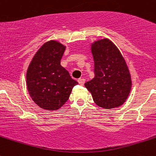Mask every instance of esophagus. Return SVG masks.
<instances>
[{
	"label": "esophagus",
	"mask_w": 156,
	"mask_h": 156,
	"mask_svg": "<svg viewBox=\"0 0 156 156\" xmlns=\"http://www.w3.org/2000/svg\"><path fill=\"white\" fill-rule=\"evenodd\" d=\"M78 83L81 85V86H83L85 83V82H86V80H85L84 78H80V79H78Z\"/></svg>",
	"instance_id": "esophagus-1"
}]
</instances>
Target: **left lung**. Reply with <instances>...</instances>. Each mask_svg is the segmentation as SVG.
Returning <instances> with one entry per match:
<instances>
[{
	"label": "left lung",
	"instance_id": "left-lung-1",
	"mask_svg": "<svg viewBox=\"0 0 156 156\" xmlns=\"http://www.w3.org/2000/svg\"><path fill=\"white\" fill-rule=\"evenodd\" d=\"M94 78L85 83L97 105L110 109L122 105L132 89L129 66L120 50L108 38L90 45Z\"/></svg>",
	"mask_w": 156,
	"mask_h": 156
}]
</instances>
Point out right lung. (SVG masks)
<instances>
[{
    "label": "right lung",
    "mask_w": 156,
    "mask_h": 156,
    "mask_svg": "<svg viewBox=\"0 0 156 156\" xmlns=\"http://www.w3.org/2000/svg\"><path fill=\"white\" fill-rule=\"evenodd\" d=\"M66 46L56 40L46 42L27 67L26 83L30 97L43 109L58 110L69 99L78 82L60 64Z\"/></svg>",
    "instance_id": "obj_1"
}]
</instances>
